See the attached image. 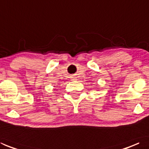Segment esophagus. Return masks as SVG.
I'll return each mask as SVG.
<instances>
[{"label": "esophagus", "mask_w": 149, "mask_h": 149, "mask_svg": "<svg viewBox=\"0 0 149 149\" xmlns=\"http://www.w3.org/2000/svg\"><path fill=\"white\" fill-rule=\"evenodd\" d=\"M71 79H72V81L76 80V77H74V76H72V77H71Z\"/></svg>", "instance_id": "1"}]
</instances>
